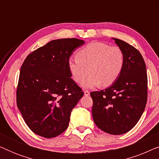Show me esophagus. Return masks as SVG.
Instances as JSON below:
<instances>
[{"instance_id": "34e87169", "label": "esophagus", "mask_w": 159, "mask_h": 159, "mask_svg": "<svg viewBox=\"0 0 159 159\" xmlns=\"http://www.w3.org/2000/svg\"><path fill=\"white\" fill-rule=\"evenodd\" d=\"M84 94L85 96H88L89 95H90V92H89L88 90H84Z\"/></svg>"}]
</instances>
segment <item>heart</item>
Masks as SVG:
<instances>
[{"mask_svg": "<svg viewBox=\"0 0 159 159\" xmlns=\"http://www.w3.org/2000/svg\"><path fill=\"white\" fill-rule=\"evenodd\" d=\"M77 57L68 61V68L74 81L82 82L84 88H92L103 83V86L112 84L120 76L125 64V56L118 46L103 42H92L82 48ZM89 69L88 70L87 69Z\"/></svg>", "mask_w": 159, "mask_h": 159, "instance_id": "obj_1", "label": "heart"}]
</instances>
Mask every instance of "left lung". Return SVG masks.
<instances>
[{
    "label": "left lung",
    "instance_id": "left-lung-1",
    "mask_svg": "<svg viewBox=\"0 0 159 159\" xmlns=\"http://www.w3.org/2000/svg\"><path fill=\"white\" fill-rule=\"evenodd\" d=\"M125 56L120 76L104 90L90 93L92 114L99 129L118 135L131 130L140 120L148 99V77L144 59L138 49L114 38Z\"/></svg>",
    "mask_w": 159,
    "mask_h": 159
}]
</instances>
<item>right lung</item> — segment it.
Segmentation results:
<instances>
[{
    "mask_svg": "<svg viewBox=\"0 0 159 159\" xmlns=\"http://www.w3.org/2000/svg\"><path fill=\"white\" fill-rule=\"evenodd\" d=\"M84 43L77 38L52 40L24 61L16 104L34 133L52 138L68 127L71 110L84 95L71 78L68 61L74 50Z\"/></svg>",
    "mask_w": 159,
    "mask_h": 159,
    "instance_id": "1",
    "label": "right lung"
}]
</instances>
